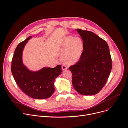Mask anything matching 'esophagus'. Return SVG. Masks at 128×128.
<instances>
[{"instance_id":"esophagus-1","label":"esophagus","mask_w":128,"mask_h":128,"mask_svg":"<svg viewBox=\"0 0 128 128\" xmlns=\"http://www.w3.org/2000/svg\"><path fill=\"white\" fill-rule=\"evenodd\" d=\"M67 68H68V66H66L64 64H62V70H66Z\"/></svg>"}]
</instances>
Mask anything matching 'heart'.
Wrapping results in <instances>:
<instances>
[{
    "instance_id": "b5f03b06",
    "label": "heart",
    "mask_w": 128,
    "mask_h": 128,
    "mask_svg": "<svg viewBox=\"0 0 128 128\" xmlns=\"http://www.w3.org/2000/svg\"><path fill=\"white\" fill-rule=\"evenodd\" d=\"M58 48L60 51L64 50L62 58L63 62L68 65L73 64L80 58L83 49V42L80 38L68 36L58 42Z\"/></svg>"
}]
</instances>
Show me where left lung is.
<instances>
[{"label": "left lung", "instance_id": "8db88e82", "mask_svg": "<svg viewBox=\"0 0 128 128\" xmlns=\"http://www.w3.org/2000/svg\"><path fill=\"white\" fill-rule=\"evenodd\" d=\"M83 42L79 60L69 67L75 90L82 95L98 94L105 86L112 68L107 42L94 32L77 29Z\"/></svg>", "mask_w": 128, "mask_h": 128}]
</instances>
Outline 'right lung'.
<instances>
[{"mask_svg": "<svg viewBox=\"0 0 128 128\" xmlns=\"http://www.w3.org/2000/svg\"><path fill=\"white\" fill-rule=\"evenodd\" d=\"M31 38L28 37L17 46L12 61V73L18 86L26 94L36 99L47 98L54 92V80L62 73V66L44 68L34 72L28 70L23 64L22 55L25 44Z\"/></svg>", "mask_w": 128, "mask_h": 128, "instance_id": "obj_1", "label": "right lung"}]
</instances>
